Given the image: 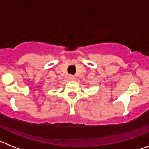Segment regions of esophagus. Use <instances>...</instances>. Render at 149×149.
<instances>
[{
	"label": "esophagus",
	"mask_w": 149,
	"mask_h": 149,
	"mask_svg": "<svg viewBox=\"0 0 149 149\" xmlns=\"http://www.w3.org/2000/svg\"><path fill=\"white\" fill-rule=\"evenodd\" d=\"M68 79H69L70 81H74V80L75 79V77L74 75H69L68 76Z\"/></svg>",
	"instance_id": "34e87169"
}]
</instances>
